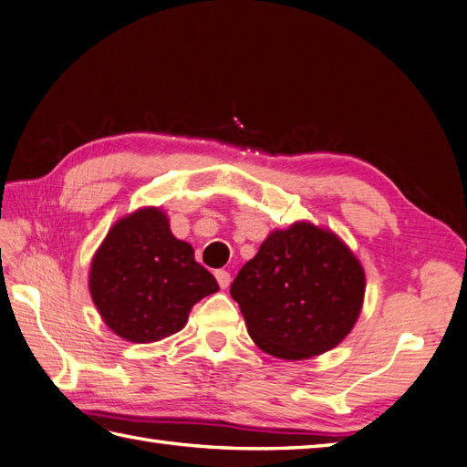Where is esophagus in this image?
Returning a JSON list of instances; mask_svg holds the SVG:
<instances>
[{"label": "esophagus", "mask_w": 467, "mask_h": 467, "mask_svg": "<svg viewBox=\"0 0 467 467\" xmlns=\"http://www.w3.org/2000/svg\"><path fill=\"white\" fill-rule=\"evenodd\" d=\"M215 280H217V284H220V288H227L230 286V282H232V275H230V272H225V270H217L215 272Z\"/></svg>", "instance_id": "obj_1"}]
</instances>
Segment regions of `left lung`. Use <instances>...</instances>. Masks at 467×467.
Instances as JSON below:
<instances>
[{"mask_svg": "<svg viewBox=\"0 0 467 467\" xmlns=\"http://www.w3.org/2000/svg\"><path fill=\"white\" fill-rule=\"evenodd\" d=\"M230 292L264 353L302 360L335 348L353 330L365 270L338 235L296 222L265 237Z\"/></svg>", "mask_w": 467, "mask_h": 467, "instance_id": "1", "label": "left lung"}]
</instances>
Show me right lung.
Instances as JSON below:
<instances>
[{
  "mask_svg": "<svg viewBox=\"0 0 467 467\" xmlns=\"http://www.w3.org/2000/svg\"><path fill=\"white\" fill-rule=\"evenodd\" d=\"M88 288L104 325L140 345L175 335L193 304L220 290L159 207L137 209L110 227L92 258Z\"/></svg>",
  "mask_w": 467,
  "mask_h": 467,
  "instance_id": "right-lung-1",
  "label": "right lung"
}]
</instances>
